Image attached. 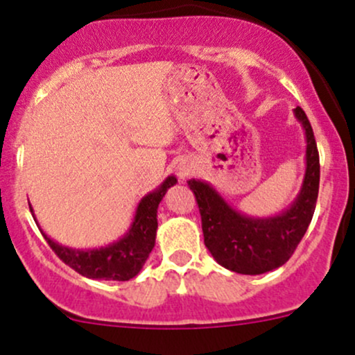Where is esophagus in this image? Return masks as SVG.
<instances>
[{"instance_id": "obj_1", "label": "esophagus", "mask_w": 355, "mask_h": 355, "mask_svg": "<svg viewBox=\"0 0 355 355\" xmlns=\"http://www.w3.org/2000/svg\"><path fill=\"white\" fill-rule=\"evenodd\" d=\"M177 171H178V177H180L182 180H185L187 177H190V175L193 173V165H192V163L184 162V163H180V165H178Z\"/></svg>"}]
</instances>
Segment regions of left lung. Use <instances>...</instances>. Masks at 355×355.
<instances>
[{
  "mask_svg": "<svg viewBox=\"0 0 355 355\" xmlns=\"http://www.w3.org/2000/svg\"><path fill=\"white\" fill-rule=\"evenodd\" d=\"M295 116L305 131L306 166L302 189L290 207L271 217H251L231 207L207 182L189 180L200 210L205 246L225 270L241 275L276 270L291 258L309 229L317 205L320 159L305 111L297 107Z\"/></svg>",
  "mask_w": 355,
  "mask_h": 355,
  "instance_id": "left-lung-1",
  "label": "left lung"
}]
</instances>
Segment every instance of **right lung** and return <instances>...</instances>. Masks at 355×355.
Instances as JSON below:
<instances>
[{
    "mask_svg": "<svg viewBox=\"0 0 355 355\" xmlns=\"http://www.w3.org/2000/svg\"><path fill=\"white\" fill-rule=\"evenodd\" d=\"M177 184V177L170 175L163 180V184L153 192L146 193L139 200L136 207L133 222L130 229L123 237H119L114 243L107 246H101L94 249H76L69 246H62L50 239L40 229L49 246L55 251V254L69 264L72 270L92 279H114V282H128L135 278L141 271L143 264L150 256L151 249L155 248V239H157V210L162 198L165 197L166 190ZM35 222L38 224L35 217L32 205H30Z\"/></svg>",
    "mask_w": 355,
    "mask_h": 355,
    "instance_id": "right-lung-1",
    "label": "right lung"
}]
</instances>
